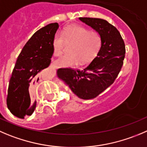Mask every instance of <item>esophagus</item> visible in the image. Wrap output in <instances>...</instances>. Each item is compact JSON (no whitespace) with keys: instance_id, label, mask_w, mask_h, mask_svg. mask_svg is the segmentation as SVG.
Listing matches in <instances>:
<instances>
[{"instance_id":"obj_1","label":"esophagus","mask_w":147,"mask_h":147,"mask_svg":"<svg viewBox=\"0 0 147 147\" xmlns=\"http://www.w3.org/2000/svg\"><path fill=\"white\" fill-rule=\"evenodd\" d=\"M52 66H53V68H56V65H54V64H52Z\"/></svg>"}]
</instances>
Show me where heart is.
<instances>
[{"label": "heart", "mask_w": 147, "mask_h": 147, "mask_svg": "<svg viewBox=\"0 0 147 147\" xmlns=\"http://www.w3.org/2000/svg\"><path fill=\"white\" fill-rule=\"evenodd\" d=\"M65 41L72 43L68 52L70 54L61 55L55 61L60 67H71L79 63H84L93 59L101 47L102 39L100 34L90 31L79 25H71L61 32H57L53 40V50L56 56L61 55Z\"/></svg>", "instance_id": "obj_1"}]
</instances>
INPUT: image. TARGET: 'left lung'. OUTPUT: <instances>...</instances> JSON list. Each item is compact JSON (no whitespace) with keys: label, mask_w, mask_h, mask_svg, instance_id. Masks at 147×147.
<instances>
[{"label":"left lung","mask_w":147,"mask_h":147,"mask_svg":"<svg viewBox=\"0 0 147 147\" xmlns=\"http://www.w3.org/2000/svg\"><path fill=\"white\" fill-rule=\"evenodd\" d=\"M79 19L100 34L101 47L86 68H59L57 76L78 97L90 100L105 90L117 78L123 63L125 43L118 29L106 20L87 17Z\"/></svg>","instance_id":"left-lung-1"}]
</instances>
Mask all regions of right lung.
Wrapping results in <instances>:
<instances>
[{"label": "right lung", "instance_id": "obj_1", "mask_svg": "<svg viewBox=\"0 0 147 147\" xmlns=\"http://www.w3.org/2000/svg\"><path fill=\"white\" fill-rule=\"evenodd\" d=\"M58 23H52L37 31L28 40L17 58L10 79L7 107L19 118L31 115L36 107L34 86L42 76V70L51 62L53 40Z\"/></svg>", "mask_w": 147, "mask_h": 147}]
</instances>
